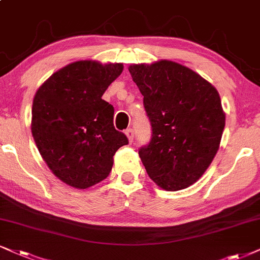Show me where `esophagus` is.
<instances>
[{
  "instance_id": "34e87169",
  "label": "esophagus",
  "mask_w": 260,
  "mask_h": 260,
  "mask_svg": "<svg viewBox=\"0 0 260 260\" xmlns=\"http://www.w3.org/2000/svg\"><path fill=\"white\" fill-rule=\"evenodd\" d=\"M125 135L127 136V140H129V142L131 143L134 141V130L133 129H127L125 131Z\"/></svg>"
}]
</instances>
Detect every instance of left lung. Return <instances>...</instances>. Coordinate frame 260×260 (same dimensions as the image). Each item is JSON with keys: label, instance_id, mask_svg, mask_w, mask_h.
I'll return each mask as SVG.
<instances>
[{"label": "left lung", "instance_id": "8db88e82", "mask_svg": "<svg viewBox=\"0 0 260 260\" xmlns=\"http://www.w3.org/2000/svg\"><path fill=\"white\" fill-rule=\"evenodd\" d=\"M129 72L152 125L150 142L139 150L147 174L165 190L188 188L219 148L225 114L218 91L193 70L169 60L131 65Z\"/></svg>", "mask_w": 260, "mask_h": 260}]
</instances>
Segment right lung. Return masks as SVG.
<instances>
[{"mask_svg": "<svg viewBox=\"0 0 260 260\" xmlns=\"http://www.w3.org/2000/svg\"><path fill=\"white\" fill-rule=\"evenodd\" d=\"M123 63H70L42 84L32 104L31 131L48 168L63 183L91 187L110 175L113 155L129 143L114 129L113 106L102 100Z\"/></svg>", "mask_w": 260, "mask_h": 260, "instance_id": "obj_1", "label": "right lung"}]
</instances>
